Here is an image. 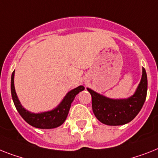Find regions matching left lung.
Returning <instances> with one entry per match:
<instances>
[{
	"label": "left lung",
	"instance_id": "obj_1",
	"mask_svg": "<svg viewBox=\"0 0 158 158\" xmlns=\"http://www.w3.org/2000/svg\"><path fill=\"white\" fill-rule=\"evenodd\" d=\"M148 81L144 68L135 94L126 99H111L87 88L92 97V109L96 118L106 125L118 126L131 122L138 114L146 99Z\"/></svg>",
	"mask_w": 158,
	"mask_h": 158
}]
</instances>
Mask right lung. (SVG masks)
I'll use <instances>...</instances> for the list:
<instances>
[{
    "label": "right lung",
    "instance_id": "1",
    "mask_svg": "<svg viewBox=\"0 0 158 158\" xmlns=\"http://www.w3.org/2000/svg\"><path fill=\"white\" fill-rule=\"evenodd\" d=\"M14 71L11 76V94L14 101V106L20 115L23 118L27 123L37 128L51 129L55 128L61 124H63L68 116L71 104L73 99L79 92L84 90L85 87L80 85L77 88L72 89L66 94L60 103L57 107L50 111L42 112V113H31L23 107L20 102L18 100L17 94L14 88Z\"/></svg>",
    "mask_w": 158,
    "mask_h": 158
}]
</instances>
